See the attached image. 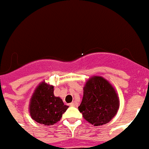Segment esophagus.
<instances>
[{
    "instance_id": "esophagus-1",
    "label": "esophagus",
    "mask_w": 149,
    "mask_h": 149,
    "mask_svg": "<svg viewBox=\"0 0 149 149\" xmlns=\"http://www.w3.org/2000/svg\"><path fill=\"white\" fill-rule=\"evenodd\" d=\"M70 105L72 107H77L78 106V103H77V102H76V101H74V102H72L71 104H70Z\"/></svg>"
}]
</instances>
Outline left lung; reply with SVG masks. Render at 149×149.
<instances>
[{"mask_svg":"<svg viewBox=\"0 0 149 149\" xmlns=\"http://www.w3.org/2000/svg\"><path fill=\"white\" fill-rule=\"evenodd\" d=\"M119 104V97L112 84L102 76H92L84 84L78 110L91 125H103L115 117Z\"/></svg>","mask_w":149,"mask_h":149,"instance_id":"1","label":"left lung"}]
</instances>
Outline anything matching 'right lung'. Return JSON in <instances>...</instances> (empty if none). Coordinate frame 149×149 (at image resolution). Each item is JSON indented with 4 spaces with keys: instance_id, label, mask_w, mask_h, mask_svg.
<instances>
[{
    "instance_id": "add662e5",
    "label": "right lung",
    "mask_w": 149,
    "mask_h": 149,
    "mask_svg": "<svg viewBox=\"0 0 149 149\" xmlns=\"http://www.w3.org/2000/svg\"><path fill=\"white\" fill-rule=\"evenodd\" d=\"M68 106L54 95V86L44 81L37 86L29 104L30 115L33 120L44 125H52L62 117Z\"/></svg>"
}]
</instances>
